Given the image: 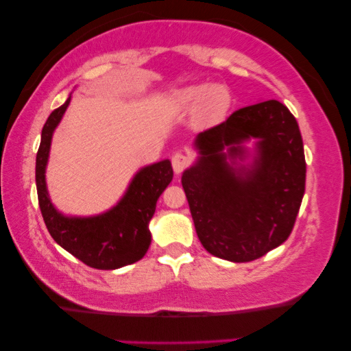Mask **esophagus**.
<instances>
[{"label":"esophagus","mask_w":351,"mask_h":351,"mask_svg":"<svg viewBox=\"0 0 351 351\" xmlns=\"http://www.w3.org/2000/svg\"><path fill=\"white\" fill-rule=\"evenodd\" d=\"M171 162H172V169H174L176 174H180L182 171L189 167V165H190V156L185 155V153H182V152H177L176 155L172 156Z\"/></svg>","instance_id":"esophagus-1"}]
</instances>
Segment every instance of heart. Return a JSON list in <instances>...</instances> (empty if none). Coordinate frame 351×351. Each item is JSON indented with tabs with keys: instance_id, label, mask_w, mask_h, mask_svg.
<instances>
[{
	"instance_id": "obj_1",
	"label": "heart",
	"mask_w": 351,
	"mask_h": 351,
	"mask_svg": "<svg viewBox=\"0 0 351 351\" xmlns=\"http://www.w3.org/2000/svg\"><path fill=\"white\" fill-rule=\"evenodd\" d=\"M172 108L176 112H191L196 108L203 123H217L228 112L232 97L223 86H190L172 94Z\"/></svg>"
}]
</instances>
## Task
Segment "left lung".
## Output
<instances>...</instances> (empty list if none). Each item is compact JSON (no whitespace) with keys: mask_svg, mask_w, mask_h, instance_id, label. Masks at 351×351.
<instances>
[{"mask_svg":"<svg viewBox=\"0 0 351 351\" xmlns=\"http://www.w3.org/2000/svg\"><path fill=\"white\" fill-rule=\"evenodd\" d=\"M261 138L252 170L230 167L223 153ZM196 166L182 176L195 230L206 251L251 262L289 238L305 193L304 142L294 114L278 100L249 105L196 137Z\"/></svg>","mask_w":351,"mask_h":351,"instance_id":"1","label":"left lung"}]
</instances>
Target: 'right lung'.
<instances>
[{
  "label": "right lung",
  "instance_id": "right-lung-1",
  "mask_svg": "<svg viewBox=\"0 0 351 351\" xmlns=\"http://www.w3.org/2000/svg\"><path fill=\"white\" fill-rule=\"evenodd\" d=\"M69 104L70 99L49 114L43 126L41 143L36 153V190L43 219L54 241L88 267L114 270L131 265L141 261L150 246L148 222L155 214L158 198L174 176L171 161L143 167L134 177L124 198L107 214L90 219L64 217L54 209L47 196L45 169L52 132Z\"/></svg>",
  "mask_w": 351,
  "mask_h": 351
}]
</instances>
